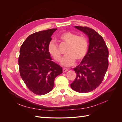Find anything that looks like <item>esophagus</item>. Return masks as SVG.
Here are the masks:
<instances>
[{
  "label": "esophagus",
  "mask_w": 122,
  "mask_h": 122,
  "mask_svg": "<svg viewBox=\"0 0 122 122\" xmlns=\"http://www.w3.org/2000/svg\"><path fill=\"white\" fill-rule=\"evenodd\" d=\"M68 71V70L67 69H66V68L62 69V71H63V72H66Z\"/></svg>",
  "instance_id": "obj_1"
}]
</instances>
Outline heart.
<instances>
[{"instance_id":"b5f03b06","label":"heart","mask_w":122,"mask_h":122,"mask_svg":"<svg viewBox=\"0 0 122 122\" xmlns=\"http://www.w3.org/2000/svg\"><path fill=\"white\" fill-rule=\"evenodd\" d=\"M60 39L68 45L66 51V55L62 58L61 64L65 67H69L77 61H80L86 57L88 50V42L83 36L67 31L60 36ZM48 51L54 60L57 62L61 61V54L57 44L52 40L48 46Z\"/></svg>"}]
</instances>
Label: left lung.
I'll list each match as a JSON object with an SVG mask.
<instances>
[{
	"instance_id": "8db88e82",
	"label": "left lung",
	"mask_w": 122,
	"mask_h": 122,
	"mask_svg": "<svg viewBox=\"0 0 122 122\" xmlns=\"http://www.w3.org/2000/svg\"><path fill=\"white\" fill-rule=\"evenodd\" d=\"M75 27L88 36L89 45L86 57L73 69L77 75L71 87L78 93H88L98 87L104 78L108 67V50L102 36L93 29Z\"/></svg>"
}]
</instances>
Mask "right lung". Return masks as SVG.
Listing matches in <instances>:
<instances>
[{
    "label": "right lung",
    "mask_w": 122,
    "mask_h": 122,
    "mask_svg": "<svg viewBox=\"0 0 122 122\" xmlns=\"http://www.w3.org/2000/svg\"><path fill=\"white\" fill-rule=\"evenodd\" d=\"M57 28L34 33L23 43L18 58L20 74L26 86L33 93H48L54 79L62 73V68L52 61L48 51L51 36Z\"/></svg>",
    "instance_id": "1"
}]
</instances>
